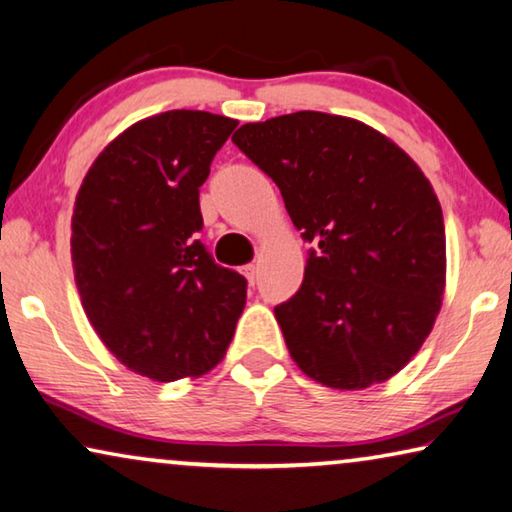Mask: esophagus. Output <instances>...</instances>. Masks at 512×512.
<instances>
[{"mask_svg": "<svg viewBox=\"0 0 512 512\" xmlns=\"http://www.w3.org/2000/svg\"><path fill=\"white\" fill-rule=\"evenodd\" d=\"M241 273L246 275V280L250 282V285H255L257 278H259V269H257V264H246V266H243V269H241Z\"/></svg>", "mask_w": 512, "mask_h": 512, "instance_id": "1", "label": "esophagus"}]
</instances>
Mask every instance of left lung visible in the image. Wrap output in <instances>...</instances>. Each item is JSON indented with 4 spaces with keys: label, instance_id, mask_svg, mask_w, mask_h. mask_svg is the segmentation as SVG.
Here are the masks:
<instances>
[{
    "label": "left lung",
    "instance_id": "8db88e82",
    "mask_svg": "<svg viewBox=\"0 0 512 512\" xmlns=\"http://www.w3.org/2000/svg\"><path fill=\"white\" fill-rule=\"evenodd\" d=\"M232 141L278 184L314 243L303 285L275 307L298 369L332 389L385 383L415 358L446 285L442 207L399 145L355 118L296 111Z\"/></svg>",
    "mask_w": 512,
    "mask_h": 512
}]
</instances>
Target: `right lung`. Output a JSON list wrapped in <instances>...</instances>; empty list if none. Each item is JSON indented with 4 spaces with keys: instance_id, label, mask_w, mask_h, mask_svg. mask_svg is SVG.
<instances>
[{
    "instance_id": "obj_1",
    "label": "right lung",
    "mask_w": 512,
    "mask_h": 512,
    "mask_svg": "<svg viewBox=\"0 0 512 512\" xmlns=\"http://www.w3.org/2000/svg\"><path fill=\"white\" fill-rule=\"evenodd\" d=\"M237 125L157 113L118 134L79 186L70 255L81 305L113 358L159 383L212 371L246 305V278L198 241L200 186Z\"/></svg>"
}]
</instances>
